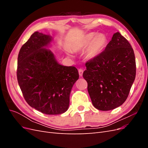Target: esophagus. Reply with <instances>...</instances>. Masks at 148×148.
I'll use <instances>...</instances> for the list:
<instances>
[{
    "instance_id": "esophagus-1",
    "label": "esophagus",
    "mask_w": 148,
    "mask_h": 148,
    "mask_svg": "<svg viewBox=\"0 0 148 148\" xmlns=\"http://www.w3.org/2000/svg\"><path fill=\"white\" fill-rule=\"evenodd\" d=\"M78 73H79V75L80 76V77H82L83 73V70L79 69L78 70Z\"/></svg>"
}]
</instances>
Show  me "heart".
Wrapping results in <instances>:
<instances>
[{
  "mask_svg": "<svg viewBox=\"0 0 148 148\" xmlns=\"http://www.w3.org/2000/svg\"><path fill=\"white\" fill-rule=\"evenodd\" d=\"M89 33L84 35L71 44V51L79 52L84 51V57L88 60H93L99 56L104 51L107 42V39L104 34ZM67 54L71 56V52L67 51Z\"/></svg>",
  "mask_w": 148,
  "mask_h": 148,
  "instance_id": "b5f03b06",
  "label": "heart"
}]
</instances>
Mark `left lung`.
Instances as JSON below:
<instances>
[{
	"label": "left lung",
	"mask_w": 148,
	"mask_h": 148,
	"mask_svg": "<svg viewBox=\"0 0 148 148\" xmlns=\"http://www.w3.org/2000/svg\"><path fill=\"white\" fill-rule=\"evenodd\" d=\"M86 66L83 77L94 107L106 111L122 105L136 76L135 53L127 40L114 33L105 50Z\"/></svg>",
	"instance_id": "8db88e82"
}]
</instances>
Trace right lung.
Masks as SVG:
<instances>
[{"label":"right lung","instance_id":"obj_1","mask_svg":"<svg viewBox=\"0 0 148 148\" xmlns=\"http://www.w3.org/2000/svg\"><path fill=\"white\" fill-rule=\"evenodd\" d=\"M52 38L36 31L21 47L18 57L17 79L26 102L47 115L68 110L70 95L79 78L75 66L59 64L47 48Z\"/></svg>","mask_w":148,"mask_h":148}]
</instances>
